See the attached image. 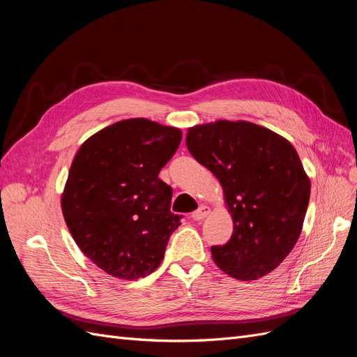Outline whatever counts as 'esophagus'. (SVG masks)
Returning <instances> with one entry per match:
<instances>
[{"label":"esophagus","instance_id":"obj_1","mask_svg":"<svg viewBox=\"0 0 357 357\" xmlns=\"http://www.w3.org/2000/svg\"><path fill=\"white\" fill-rule=\"evenodd\" d=\"M210 207H207V205H202V207H199L197 211L192 213V219L193 220H202L207 218V215L210 214Z\"/></svg>","mask_w":357,"mask_h":357}]
</instances>
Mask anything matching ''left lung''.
I'll list each match as a JSON object with an SVG mask.
<instances>
[{
    "instance_id": "8db88e82",
    "label": "left lung",
    "mask_w": 357,
    "mask_h": 357,
    "mask_svg": "<svg viewBox=\"0 0 357 357\" xmlns=\"http://www.w3.org/2000/svg\"><path fill=\"white\" fill-rule=\"evenodd\" d=\"M186 146L220 181L234 231L213 245L214 264L234 278L257 280L295 247L311 181L295 147L282 135L245 121H215L188 129Z\"/></svg>"
}]
</instances>
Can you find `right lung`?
<instances>
[{"label": "right lung", "mask_w": 357, "mask_h": 357, "mask_svg": "<svg viewBox=\"0 0 357 357\" xmlns=\"http://www.w3.org/2000/svg\"><path fill=\"white\" fill-rule=\"evenodd\" d=\"M180 142L178 128L137 117L101 129L75 153L62 214L75 244L107 274L137 280L164 259L180 215L158 176Z\"/></svg>", "instance_id": "right-lung-1"}]
</instances>
